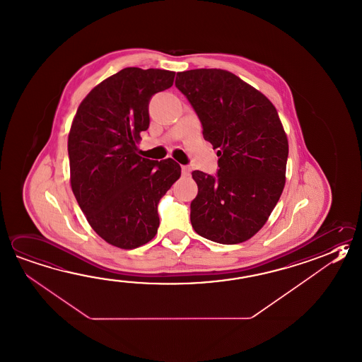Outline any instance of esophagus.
I'll return each mask as SVG.
<instances>
[{
  "label": "esophagus",
  "mask_w": 362,
  "mask_h": 362,
  "mask_svg": "<svg viewBox=\"0 0 362 362\" xmlns=\"http://www.w3.org/2000/svg\"><path fill=\"white\" fill-rule=\"evenodd\" d=\"M191 171L192 169L189 166H187V165L182 166V174H183L185 177H189V175H191Z\"/></svg>",
  "instance_id": "1"
}]
</instances>
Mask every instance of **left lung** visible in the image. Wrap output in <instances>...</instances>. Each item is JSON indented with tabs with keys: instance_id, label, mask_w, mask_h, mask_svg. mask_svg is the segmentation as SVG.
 I'll use <instances>...</instances> for the list:
<instances>
[{
	"instance_id": "1",
	"label": "left lung",
	"mask_w": 362,
	"mask_h": 362,
	"mask_svg": "<svg viewBox=\"0 0 362 362\" xmlns=\"http://www.w3.org/2000/svg\"><path fill=\"white\" fill-rule=\"evenodd\" d=\"M204 138L218 148V177L194 170L197 197L191 223L197 234L221 245L252 238L278 204L286 185L288 139L267 95L223 69L177 73Z\"/></svg>"
}]
</instances>
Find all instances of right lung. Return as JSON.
<instances>
[{
	"instance_id": "obj_1",
	"label": "right lung",
	"mask_w": 362,
	"mask_h": 362,
	"mask_svg": "<svg viewBox=\"0 0 362 362\" xmlns=\"http://www.w3.org/2000/svg\"><path fill=\"white\" fill-rule=\"evenodd\" d=\"M175 73L125 68L86 95L69 132L70 185L89 226L122 250L144 246L156 235L158 201L180 177L173 158L138 155L148 129L151 97L170 88Z\"/></svg>"
}]
</instances>
